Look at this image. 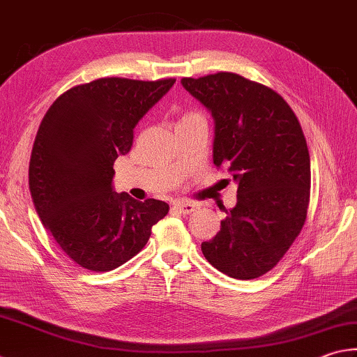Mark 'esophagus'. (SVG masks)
I'll return each mask as SVG.
<instances>
[{
  "label": "esophagus",
  "instance_id": "obj_1",
  "mask_svg": "<svg viewBox=\"0 0 357 357\" xmlns=\"http://www.w3.org/2000/svg\"><path fill=\"white\" fill-rule=\"evenodd\" d=\"M196 208L197 205L191 204V202H176V204H174V210L178 211L180 214H190L196 210Z\"/></svg>",
  "mask_w": 357,
  "mask_h": 357
}]
</instances>
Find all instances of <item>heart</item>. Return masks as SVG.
<instances>
[{
  "mask_svg": "<svg viewBox=\"0 0 357 357\" xmlns=\"http://www.w3.org/2000/svg\"><path fill=\"white\" fill-rule=\"evenodd\" d=\"M191 116H199V115H197V113H188V115H185L181 119H186V118H191ZM181 119H180V121H181Z\"/></svg>",
  "mask_w": 357,
  "mask_h": 357,
  "instance_id": "obj_1",
  "label": "heart"
}]
</instances>
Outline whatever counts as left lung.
Returning a JSON list of instances; mask_svg holds the SVG:
<instances>
[{"instance_id":"obj_1","label":"left lung","mask_w":357,"mask_h":357,"mask_svg":"<svg viewBox=\"0 0 357 357\" xmlns=\"http://www.w3.org/2000/svg\"><path fill=\"white\" fill-rule=\"evenodd\" d=\"M214 119L213 161L238 183L220 231L202 242L219 272L253 280L277 266L305 225L311 160L297 116L268 86L234 73L181 79Z\"/></svg>"}]
</instances>
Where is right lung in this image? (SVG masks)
<instances>
[{"label": "right lung", "mask_w": 357, "mask_h": 357, "mask_svg": "<svg viewBox=\"0 0 357 357\" xmlns=\"http://www.w3.org/2000/svg\"><path fill=\"white\" fill-rule=\"evenodd\" d=\"M176 84L104 77L56 99L38 127L29 163L33 206L62 250L93 272L119 267L143 248L169 205L113 188V163L139 119Z\"/></svg>", "instance_id": "obj_1"}]
</instances>
